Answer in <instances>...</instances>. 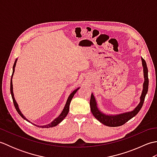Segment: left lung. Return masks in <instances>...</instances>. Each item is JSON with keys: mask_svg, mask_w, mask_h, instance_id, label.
Returning a JSON list of instances; mask_svg holds the SVG:
<instances>
[{"mask_svg": "<svg viewBox=\"0 0 157 157\" xmlns=\"http://www.w3.org/2000/svg\"><path fill=\"white\" fill-rule=\"evenodd\" d=\"M142 61L143 67H144V85H143V90L140 97V102L139 103L137 107H136L134 111L115 116L105 115L104 113H101L98 109L97 106H96V102L95 101L94 96L93 94L91 95L90 101L91 112L93 115L94 116V117L96 119H98L100 122L102 123V124L109 127H118L123 125V124H125L126 122H128L129 119H131L132 118L134 117H135L138 114V112L140 111L142 106L143 104H144L145 96L146 94H147L148 89V77L147 65H146V61L144 59L142 58Z\"/></svg>", "mask_w": 157, "mask_h": 157, "instance_id": "obj_1", "label": "left lung"}]
</instances>
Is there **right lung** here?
Returning a JSON list of instances; mask_svg holds the SVG:
<instances>
[{
    "instance_id": "add662e5",
    "label": "right lung",
    "mask_w": 157,
    "mask_h": 157,
    "mask_svg": "<svg viewBox=\"0 0 157 157\" xmlns=\"http://www.w3.org/2000/svg\"><path fill=\"white\" fill-rule=\"evenodd\" d=\"M16 62H17V60L15 61V63H14V65H13V73H12V76H11V88H10V90H11V96H12V98H13V104H14V106H15V107L16 111L18 112L19 115L21 116L22 118L25 119L26 121H28V120L27 119H26V118L23 115V114L21 113V111H20V110H19V107H18L17 103L16 102L15 100V98H14V95H13V84H12V78H13V73H14V71H15V65H16ZM78 89H79V88L73 91V92L71 93V94L69 95V98H68V99H67V101L66 105H65V106L64 109H63L62 113H61V114H60V115L58 117L56 118V119L54 120V121H52V123H50V124L46 125H43V126H41V127H42V128H52V127H55V126H56V125H57L59 123H61V122L63 121V120L65 118V117H66L68 113H69V105H70V102H71V100H72V98H73V96H74V94H75L76 92L78 91ZM38 127H39V126H38Z\"/></svg>"
}]
</instances>
